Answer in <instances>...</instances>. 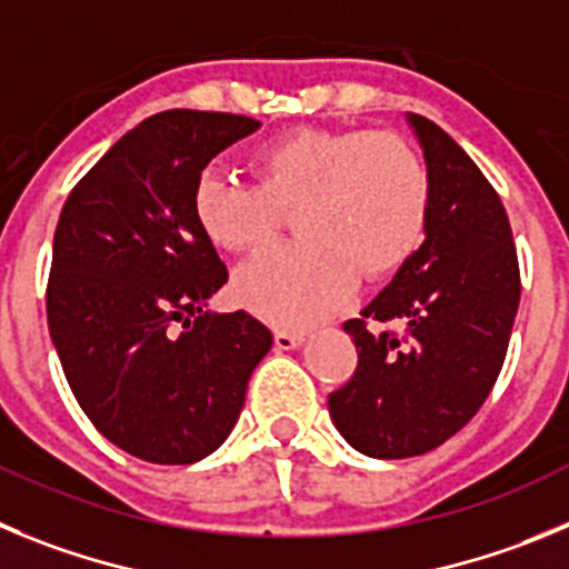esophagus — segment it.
Here are the masks:
<instances>
[{"mask_svg":"<svg viewBox=\"0 0 569 569\" xmlns=\"http://www.w3.org/2000/svg\"><path fill=\"white\" fill-rule=\"evenodd\" d=\"M306 337L300 331H274V348L278 351H291V348L303 346Z\"/></svg>","mask_w":569,"mask_h":569,"instance_id":"esophagus-1","label":"esophagus"}]
</instances>
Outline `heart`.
<instances>
[{
  "label": "heart",
  "mask_w": 569,
  "mask_h": 569,
  "mask_svg": "<svg viewBox=\"0 0 569 569\" xmlns=\"http://www.w3.org/2000/svg\"><path fill=\"white\" fill-rule=\"evenodd\" d=\"M258 183L203 172L192 214L227 252H260L295 212L300 243L243 266L234 297L283 329L340 309L357 283L388 278L419 247L431 207L422 158L397 132L300 127L254 150Z\"/></svg>",
  "instance_id": "obj_1"
}]
</instances>
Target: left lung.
<instances>
[{
	"label": "left lung",
	"instance_id": "8db88e82",
	"mask_svg": "<svg viewBox=\"0 0 569 569\" xmlns=\"http://www.w3.org/2000/svg\"><path fill=\"white\" fill-rule=\"evenodd\" d=\"M408 124L431 183L425 240L360 317L342 322L357 371L329 393L337 431L373 459L419 457L462 431L499 377L521 297L496 189L433 121L411 112Z\"/></svg>",
	"mask_w": 569,
	"mask_h": 569
}]
</instances>
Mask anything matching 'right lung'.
<instances>
[{"label":"right lung","mask_w":569,"mask_h":569,"mask_svg":"<svg viewBox=\"0 0 569 569\" xmlns=\"http://www.w3.org/2000/svg\"><path fill=\"white\" fill-rule=\"evenodd\" d=\"M258 127L232 112H158L61 207L50 340L87 419L144 462L192 465L221 448L272 348L247 311L207 309L229 274L192 214L203 167Z\"/></svg>","instance_id":"1"}]
</instances>
